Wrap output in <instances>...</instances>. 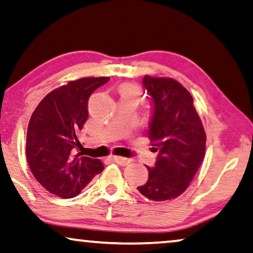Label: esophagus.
<instances>
[{
    "label": "esophagus",
    "mask_w": 253,
    "mask_h": 253,
    "mask_svg": "<svg viewBox=\"0 0 253 253\" xmlns=\"http://www.w3.org/2000/svg\"><path fill=\"white\" fill-rule=\"evenodd\" d=\"M111 159L119 164V166H127V164L131 163L130 159H126V157H122V156H112Z\"/></svg>",
    "instance_id": "obj_1"
}]
</instances>
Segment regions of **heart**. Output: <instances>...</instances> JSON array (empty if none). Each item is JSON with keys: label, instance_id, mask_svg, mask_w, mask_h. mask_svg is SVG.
I'll use <instances>...</instances> for the list:
<instances>
[{"label": "heart", "instance_id": "1", "mask_svg": "<svg viewBox=\"0 0 253 253\" xmlns=\"http://www.w3.org/2000/svg\"><path fill=\"white\" fill-rule=\"evenodd\" d=\"M119 91L121 96H140V87L131 83L122 84V85L119 87Z\"/></svg>", "mask_w": 253, "mask_h": 253}]
</instances>
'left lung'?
I'll return each mask as SVG.
<instances>
[{
  "label": "left lung",
  "mask_w": 253,
  "mask_h": 253,
  "mask_svg": "<svg viewBox=\"0 0 253 253\" xmlns=\"http://www.w3.org/2000/svg\"><path fill=\"white\" fill-rule=\"evenodd\" d=\"M142 84L153 100L148 138L159 155L155 167H147V182L137 189L148 200L164 202L188 188L204 160L207 135L192 94L180 83L146 75Z\"/></svg>",
  "instance_id": "1"
}]
</instances>
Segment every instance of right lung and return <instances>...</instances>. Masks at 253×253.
<instances>
[{"label": "right lung", "instance_id": "add662e5", "mask_svg": "<svg viewBox=\"0 0 253 253\" xmlns=\"http://www.w3.org/2000/svg\"><path fill=\"white\" fill-rule=\"evenodd\" d=\"M109 78H83L43 98L29 120L26 157L33 175L47 192L63 199L78 196L104 170L98 159L75 155L80 131L87 120V101Z\"/></svg>", "mask_w": 253, "mask_h": 253}]
</instances>
